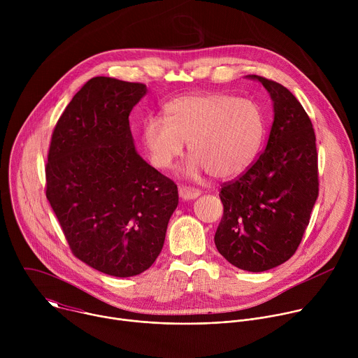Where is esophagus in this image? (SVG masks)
I'll use <instances>...</instances> for the list:
<instances>
[{
  "label": "esophagus",
  "mask_w": 358,
  "mask_h": 358,
  "mask_svg": "<svg viewBox=\"0 0 358 358\" xmlns=\"http://www.w3.org/2000/svg\"><path fill=\"white\" fill-rule=\"evenodd\" d=\"M178 195L182 201H191V199H195L199 196V191L194 189V188H188V187H180Z\"/></svg>",
  "instance_id": "1"
}]
</instances>
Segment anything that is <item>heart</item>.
Listing matches in <instances>:
<instances>
[{
  "label": "heart",
  "instance_id": "1",
  "mask_svg": "<svg viewBox=\"0 0 358 358\" xmlns=\"http://www.w3.org/2000/svg\"><path fill=\"white\" fill-rule=\"evenodd\" d=\"M164 116H150L141 126L150 162L169 170L188 143L192 159L185 174L189 178L203 173L221 180L241 174L257 157L265 134L261 108L249 99L222 92L176 97L164 106Z\"/></svg>",
  "mask_w": 358,
  "mask_h": 358
}]
</instances>
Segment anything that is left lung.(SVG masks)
<instances>
[{"label": "left lung", "instance_id": "left-lung-1", "mask_svg": "<svg viewBox=\"0 0 358 358\" xmlns=\"http://www.w3.org/2000/svg\"><path fill=\"white\" fill-rule=\"evenodd\" d=\"M268 90L273 123L265 151L220 192L224 217L215 246L234 266L265 272L286 262L309 225L319 195L313 124L293 93L278 82L248 75Z\"/></svg>", "mask_w": 358, "mask_h": 358}]
</instances>
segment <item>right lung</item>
Listing matches in <instances>:
<instances>
[{
    "label": "right lung",
    "mask_w": 358,
    "mask_h": 358,
    "mask_svg": "<svg viewBox=\"0 0 358 358\" xmlns=\"http://www.w3.org/2000/svg\"><path fill=\"white\" fill-rule=\"evenodd\" d=\"M143 83L96 76L59 117L46 163V198L75 257L116 278L147 271L178 206L177 185L141 159L129 115Z\"/></svg>",
    "instance_id": "obj_1"
}]
</instances>
